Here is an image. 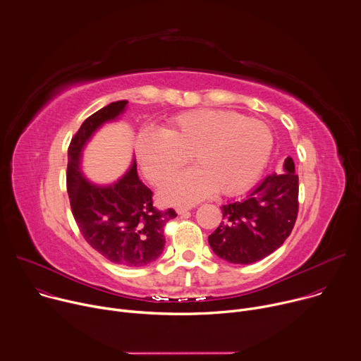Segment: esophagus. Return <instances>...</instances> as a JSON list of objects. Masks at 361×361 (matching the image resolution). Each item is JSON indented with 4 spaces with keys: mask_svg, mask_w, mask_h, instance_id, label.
<instances>
[{
    "mask_svg": "<svg viewBox=\"0 0 361 361\" xmlns=\"http://www.w3.org/2000/svg\"><path fill=\"white\" fill-rule=\"evenodd\" d=\"M191 209H192V207H177L176 212H177L178 214H185V213H188Z\"/></svg>",
    "mask_w": 361,
    "mask_h": 361,
    "instance_id": "34e87169",
    "label": "esophagus"
}]
</instances>
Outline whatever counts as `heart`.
I'll use <instances>...</instances> for the list:
<instances>
[{"label":"heart","instance_id":"b5f03b06","mask_svg":"<svg viewBox=\"0 0 361 361\" xmlns=\"http://www.w3.org/2000/svg\"><path fill=\"white\" fill-rule=\"evenodd\" d=\"M267 124L224 110H192L170 118L160 131L144 130L135 141L141 173L154 185L174 177L188 161L192 169L161 190L173 204L195 202L213 190L233 195L255 183L273 149Z\"/></svg>","mask_w":361,"mask_h":361}]
</instances>
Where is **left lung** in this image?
I'll use <instances>...</instances> for the list:
<instances>
[{"label":"left lung","mask_w":361,"mask_h":361,"mask_svg":"<svg viewBox=\"0 0 361 361\" xmlns=\"http://www.w3.org/2000/svg\"><path fill=\"white\" fill-rule=\"evenodd\" d=\"M287 157L284 170L271 174L247 198L221 207L223 221L209 235L220 259L251 264L276 251L291 234L298 214V176Z\"/></svg>","instance_id":"obj_1"}]
</instances>
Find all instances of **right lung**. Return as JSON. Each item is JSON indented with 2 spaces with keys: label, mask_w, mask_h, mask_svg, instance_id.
Masks as SVG:
<instances>
[{
  "label": "right lung",
  "mask_w": 361,
  "mask_h": 361,
  "mask_svg": "<svg viewBox=\"0 0 361 361\" xmlns=\"http://www.w3.org/2000/svg\"><path fill=\"white\" fill-rule=\"evenodd\" d=\"M128 101H116L90 116L68 147L67 191L71 212L85 241L111 263L142 267L164 250V226L177 213L152 205V191L142 184L133 160L130 170L110 185H97L81 171V154L91 135L107 121L118 118Z\"/></svg>",
  "instance_id": "1"
}]
</instances>
